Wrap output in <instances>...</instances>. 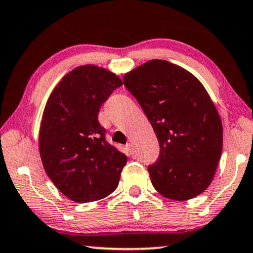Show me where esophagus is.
Masks as SVG:
<instances>
[{
	"label": "esophagus",
	"instance_id": "esophagus-1",
	"mask_svg": "<svg viewBox=\"0 0 253 253\" xmlns=\"http://www.w3.org/2000/svg\"><path fill=\"white\" fill-rule=\"evenodd\" d=\"M126 148H127V152H129L130 155H133V154H134V147H133V145H132V144H127V145H126Z\"/></svg>",
	"mask_w": 253,
	"mask_h": 253
}]
</instances>
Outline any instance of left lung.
Listing matches in <instances>:
<instances>
[{"label": "left lung", "mask_w": 253, "mask_h": 253, "mask_svg": "<svg viewBox=\"0 0 253 253\" xmlns=\"http://www.w3.org/2000/svg\"><path fill=\"white\" fill-rule=\"evenodd\" d=\"M123 83L151 122L160 156L148 167L164 197L186 201L204 192L222 151V124L199 80L180 66L154 59L126 73Z\"/></svg>", "instance_id": "left-lung-1"}]
</instances>
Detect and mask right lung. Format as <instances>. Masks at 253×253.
Returning a JSON list of instances; mask_svg holds the SVG:
<instances>
[{
  "instance_id": "obj_1",
  "label": "right lung",
  "mask_w": 253,
  "mask_h": 253,
  "mask_svg": "<svg viewBox=\"0 0 253 253\" xmlns=\"http://www.w3.org/2000/svg\"><path fill=\"white\" fill-rule=\"evenodd\" d=\"M121 85L107 69L80 66L61 79L46 101L40 155L51 181L74 202L101 200L119 185L127 159L106 141L98 113Z\"/></svg>"
}]
</instances>
